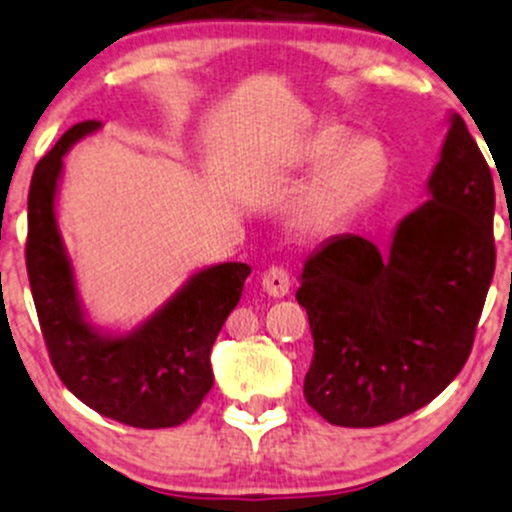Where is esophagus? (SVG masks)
I'll return each instance as SVG.
<instances>
[{"label":"esophagus","instance_id":"obj_1","mask_svg":"<svg viewBox=\"0 0 512 512\" xmlns=\"http://www.w3.org/2000/svg\"><path fill=\"white\" fill-rule=\"evenodd\" d=\"M263 291L273 298H283L288 291H291V276L283 266H268L261 276Z\"/></svg>","mask_w":512,"mask_h":512}]
</instances>
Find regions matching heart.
I'll list each match as a JSON object with an SVG mask.
<instances>
[{
    "instance_id": "1",
    "label": "heart",
    "mask_w": 512,
    "mask_h": 512,
    "mask_svg": "<svg viewBox=\"0 0 512 512\" xmlns=\"http://www.w3.org/2000/svg\"><path fill=\"white\" fill-rule=\"evenodd\" d=\"M337 135L323 133L313 140L310 150L315 157L333 152ZM384 175L382 147L374 140H355L340 150L333 160L325 165L320 177L315 179L310 192V217L328 219L345 212L352 204L362 202L377 189L379 179Z\"/></svg>"
}]
</instances>
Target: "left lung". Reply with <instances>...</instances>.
Returning <instances> with one entry per match:
<instances>
[{
  "label": "left lung",
  "instance_id": "obj_1",
  "mask_svg": "<svg viewBox=\"0 0 512 512\" xmlns=\"http://www.w3.org/2000/svg\"><path fill=\"white\" fill-rule=\"evenodd\" d=\"M429 189L389 254L342 234L305 261L295 298L315 352L303 394L330 424L402 419L439 397L471 355L495 271V189L461 115Z\"/></svg>",
  "mask_w": 512,
  "mask_h": 512
}]
</instances>
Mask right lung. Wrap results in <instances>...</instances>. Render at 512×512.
<instances>
[{"label":"right lung","instance_id":"right-lung-1","mask_svg":"<svg viewBox=\"0 0 512 512\" xmlns=\"http://www.w3.org/2000/svg\"><path fill=\"white\" fill-rule=\"evenodd\" d=\"M98 128V120L76 123L36 165L29 187L26 273L41 335L61 382L108 419L138 429H165L187 421L212 389L209 352L239 303L251 268L221 263L199 271L135 333L100 337L83 320L54 217L63 155Z\"/></svg>","mask_w":512,"mask_h":512}]
</instances>
